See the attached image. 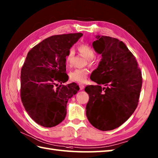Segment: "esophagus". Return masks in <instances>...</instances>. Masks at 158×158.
<instances>
[{
  "instance_id": "esophagus-1",
  "label": "esophagus",
  "mask_w": 158,
  "mask_h": 158,
  "mask_svg": "<svg viewBox=\"0 0 158 158\" xmlns=\"http://www.w3.org/2000/svg\"><path fill=\"white\" fill-rule=\"evenodd\" d=\"M79 88H80V89H81V90H83V89H84V88H85V85H83V84H82V83H79Z\"/></svg>"
}]
</instances>
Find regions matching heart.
<instances>
[{"label": "heart", "instance_id": "1", "mask_svg": "<svg viewBox=\"0 0 158 158\" xmlns=\"http://www.w3.org/2000/svg\"><path fill=\"white\" fill-rule=\"evenodd\" d=\"M78 50L80 54L83 58H85L89 62H91L95 58V52L92 48L88 45H81L78 47ZM75 52L73 49H70L66 56V66H70L72 64ZM89 75V70L87 69H75L69 73V78L72 81L77 83H84L87 81Z\"/></svg>", "mask_w": 158, "mask_h": 158}]
</instances>
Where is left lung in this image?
I'll return each instance as SVG.
<instances>
[{
	"label": "left lung",
	"instance_id": "8db88e82",
	"mask_svg": "<svg viewBox=\"0 0 158 158\" xmlns=\"http://www.w3.org/2000/svg\"><path fill=\"white\" fill-rule=\"evenodd\" d=\"M96 38L92 46L102 58L93 74L92 81L98 85L85 88L89 94L86 115L96 128L111 130L122 125L135 112L142 75L135 57L123 42L107 36Z\"/></svg>",
	"mask_w": 158,
	"mask_h": 158
}]
</instances>
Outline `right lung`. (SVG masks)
Masks as SVG:
<instances>
[{"label": "right lung", "mask_w": 158, "mask_h": 158, "mask_svg": "<svg viewBox=\"0 0 158 158\" xmlns=\"http://www.w3.org/2000/svg\"><path fill=\"white\" fill-rule=\"evenodd\" d=\"M82 36V33L52 36L28 53L20 77L21 99L26 112L40 126L52 127L61 123L69 99L79 90L76 83L59 86L58 83L68 81L66 56Z\"/></svg>", "instance_id": "obj_1"}]
</instances>
